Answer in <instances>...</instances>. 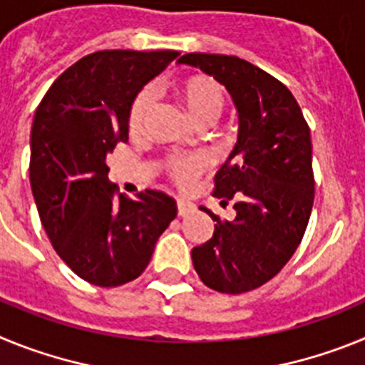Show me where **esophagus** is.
Instances as JSON below:
<instances>
[{
  "label": "esophagus",
  "mask_w": 365,
  "mask_h": 365,
  "mask_svg": "<svg viewBox=\"0 0 365 365\" xmlns=\"http://www.w3.org/2000/svg\"><path fill=\"white\" fill-rule=\"evenodd\" d=\"M192 210H193L192 202L185 201V199H177V214H179L180 217H185V215H188Z\"/></svg>",
  "instance_id": "1"
}]
</instances>
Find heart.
Listing matches in <instances>:
<instances>
[{
	"mask_svg": "<svg viewBox=\"0 0 365 365\" xmlns=\"http://www.w3.org/2000/svg\"><path fill=\"white\" fill-rule=\"evenodd\" d=\"M170 93L186 113V117L199 128L212 124L225 108V91L221 83L206 74H190L175 80ZM151 100L148 93H138L128 113V131L131 137H140L150 117ZM163 172L173 185L182 190L192 188L199 177L206 172L208 160L202 155H168L163 160Z\"/></svg>",
	"mask_w": 365,
	"mask_h": 365,
	"instance_id": "obj_1",
	"label": "heart"
}]
</instances>
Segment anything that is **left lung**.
<instances>
[{"instance_id":"left-lung-1","label":"left lung","mask_w":365,"mask_h":365,"mask_svg":"<svg viewBox=\"0 0 365 365\" xmlns=\"http://www.w3.org/2000/svg\"><path fill=\"white\" fill-rule=\"evenodd\" d=\"M177 63L199 67L227 87L240 113L237 144L214 179V197L235 217L215 221L193 247L201 282L222 294L265 285L299 247L314 202L311 130L285 83L247 60L190 53Z\"/></svg>"}]
</instances>
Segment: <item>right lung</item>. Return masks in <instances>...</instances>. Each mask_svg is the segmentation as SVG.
Here are the masks:
<instances>
[{"label":"right lung","instance_id":"add662e5","mask_svg":"<svg viewBox=\"0 0 365 365\" xmlns=\"http://www.w3.org/2000/svg\"><path fill=\"white\" fill-rule=\"evenodd\" d=\"M177 51H98L63 71L45 93L31 131L29 177L56 254L86 282L118 287L146 270L175 219V199L144 190L130 199L109 185L106 157L128 143L137 93Z\"/></svg>","mask_w":365,"mask_h":365}]
</instances>
